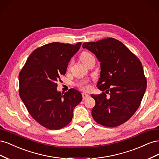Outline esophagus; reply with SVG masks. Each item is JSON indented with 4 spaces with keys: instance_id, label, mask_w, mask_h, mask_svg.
Masks as SVG:
<instances>
[{
    "instance_id": "esophagus-1",
    "label": "esophagus",
    "mask_w": 159,
    "mask_h": 159,
    "mask_svg": "<svg viewBox=\"0 0 159 159\" xmlns=\"http://www.w3.org/2000/svg\"><path fill=\"white\" fill-rule=\"evenodd\" d=\"M89 96V94L86 93H82V98H83V99H85L87 98H88Z\"/></svg>"
}]
</instances>
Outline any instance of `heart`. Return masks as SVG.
I'll list each match as a JSON object with an SVG mask.
<instances>
[{"mask_svg":"<svg viewBox=\"0 0 159 159\" xmlns=\"http://www.w3.org/2000/svg\"><path fill=\"white\" fill-rule=\"evenodd\" d=\"M93 57L92 55H91L90 53L88 52H83L81 54H80V60L83 62L84 64H85L86 61H88L91 57ZM81 86H82L83 88L84 89H88L89 88V87L88 85H85V84H80Z\"/></svg>","mask_w":159,"mask_h":159,"instance_id":"b5f03b06","label":"heart"}]
</instances>
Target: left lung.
Here are the masks:
<instances>
[{"mask_svg": "<svg viewBox=\"0 0 159 159\" xmlns=\"http://www.w3.org/2000/svg\"><path fill=\"white\" fill-rule=\"evenodd\" d=\"M82 47L92 52L100 62L97 87L109 95V98L105 93L91 95L95 101L92 117L103 126H119L135 113L146 91L141 62L115 38L84 42Z\"/></svg>", "mask_w": 159, "mask_h": 159, "instance_id": "8db88e82", "label": "left lung"}]
</instances>
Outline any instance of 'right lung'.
Segmentation results:
<instances>
[{"mask_svg": "<svg viewBox=\"0 0 159 159\" xmlns=\"http://www.w3.org/2000/svg\"><path fill=\"white\" fill-rule=\"evenodd\" d=\"M75 45L52 42L36 49L19 74V95L36 121L44 127L57 130L68 125L74 108L82 100L78 90L66 93L57 90V81L65 74L68 63L80 48Z\"/></svg>", "mask_w": 159, "mask_h": 159, "instance_id": "obj_1", "label": "right lung"}]
</instances>
